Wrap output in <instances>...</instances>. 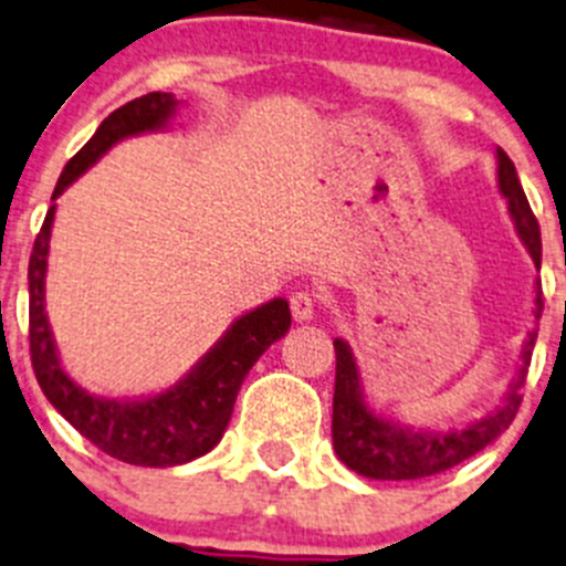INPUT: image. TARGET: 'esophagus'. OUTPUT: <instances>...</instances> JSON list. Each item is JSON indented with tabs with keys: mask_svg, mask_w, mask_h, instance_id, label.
I'll use <instances>...</instances> for the list:
<instances>
[{
	"mask_svg": "<svg viewBox=\"0 0 566 566\" xmlns=\"http://www.w3.org/2000/svg\"><path fill=\"white\" fill-rule=\"evenodd\" d=\"M290 313L295 321H310L315 315V293L310 290H298L290 295Z\"/></svg>",
	"mask_w": 566,
	"mask_h": 566,
	"instance_id": "esophagus-1",
	"label": "esophagus"
}]
</instances>
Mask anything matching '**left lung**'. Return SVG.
Returning <instances> with one entry per match:
<instances>
[{
    "label": "left lung",
    "instance_id": "1",
    "mask_svg": "<svg viewBox=\"0 0 566 566\" xmlns=\"http://www.w3.org/2000/svg\"><path fill=\"white\" fill-rule=\"evenodd\" d=\"M500 161V189L509 198L511 218L522 242L531 251L536 268H542V231H538L536 214L531 211L522 184L516 178V167L505 150H497ZM545 301H542V282L536 287V318H542ZM536 332L527 335L525 352H522V368L511 385L505 402L491 410L485 419L450 432H413L394 427L377 419L366 408L360 394V377H357L355 357L343 340H335V399H332V441L335 452L352 472L371 480H419L430 474H441L458 467L467 458L485 450L500 432H505L514 421L522 405L527 366H531Z\"/></svg>",
    "mask_w": 566,
    "mask_h": 566
}]
</instances>
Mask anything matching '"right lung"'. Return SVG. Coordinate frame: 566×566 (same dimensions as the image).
Wrapping results in <instances>:
<instances>
[{
  "mask_svg": "<svg viewBox=\"0 0 566 566\" xmlns=\"http://www.w3.org/2000/svg\"><path fill=\"white\" fill-rule=\"evenodd\" d=\"M176 111L172 94L150 92L136 97L105 116L97 134L69 158L52 198L75 181L88 164L97 161L114 142L130 134L153 130L167 123ZM52 206L30 253V360L35 379L52 402V408L75 427L83 438L134 467H178L206 455L223 438L234 410L237 394L251 371L253 363L265 355V348L290 329V307L284 298H273L253 313L234 321L229 335L211 348L209 355L192 368L181 385L145 402H114L86 394L61 371L50 324L44 315V273L50 251Z\"/></svg>",
  "mask_w": 566,
  "mask_h": 566,
  "instance_id": "1",
  "label": "right lung"
}]
</instances>
